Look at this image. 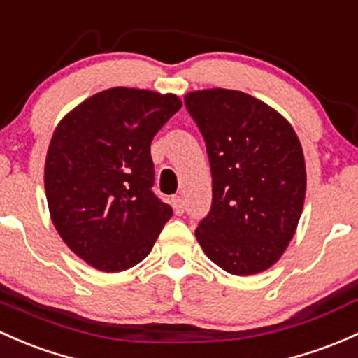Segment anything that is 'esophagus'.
<instances>
[{
    "label": "esophagus",
    "instance_id": "34e87169",
    "mask_svg": "<svg viewBox=\"0 0 358 358\" xmlns=\"http://www.w3.org/2000/svg\"><path fill=\"white\" fill-rule=\"evenodd\" d=\"M171 204H173V209H175V213L178 214H183V210H185V202H183V199L180 197V195H175V197L171 199Z\"/></svg>",
    "mask_w": 358,
    "mask_h": 358
}]
</instances>
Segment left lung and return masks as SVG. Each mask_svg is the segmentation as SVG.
<instances>
[{
	"instance_id": "8db88e82",
	"label": "left lung",
	"mask_w": 358,
	"mask_h": 358,
	"mask_svg": "<svg viewBox=\"0 0 358 358\" xmlns=\"http://www.w3.org/2000/svg\"><path fill=\"white\" fill-rule=\"evenodd\" d=\"M185 104L213 173V206L195 238L227 273H262L280 261L302 216L307 173L299 137L281 113L242 90H194Z\"/></svg>"
}]
</instances>
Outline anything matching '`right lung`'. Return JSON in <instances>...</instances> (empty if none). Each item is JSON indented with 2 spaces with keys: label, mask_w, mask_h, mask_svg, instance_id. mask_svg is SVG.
I'll list each match as a JSON object with an SVG mask.
<instances>
[{
  "label": "right lung",
  "mask_w": 358,
  "mask_h": 358,
  "mask_svg": "<svg viewBox=\"0 0 358 358\" xmlns=\"http://www.w3.org/2000/svg\"><path fill=\"white\" fill-rule=\"evenodd\" d=\"M182 108L175 94L111 87L59 120L44 164L56 231L103 273L144 261L173 209L152 194L150 142Z\"/></svg>",
  "instance_id": "obj_1"
}]
</instances>
